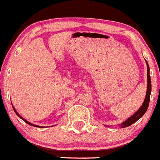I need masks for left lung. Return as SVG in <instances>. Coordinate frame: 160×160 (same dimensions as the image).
Segmentation results:
<instances>
[{"mask_svg":"<svg viewBox=\"0 0 160 160\" xmlns=\"http://www.w3.org/2000/svg\"><path fill=\"white\" fill-rule=\"evenodd\" d=\"M146 64H147V92H146V96L144 101H143V104L140 106V108L134 114H133V115H131V117L128 118V119H126L124 122H123L121 124H119V127H121L122 128H124L128 127L131 126V124H133L135 123L137 121H138L139 119L143 116L145 114V112H147V108L149 106V102H150V93H151V80H150V67L148 65V63L145 60ZM106 127H109V126L106 125Z\"/></svg>","mask_w":160,"mask_h":160,"instance_id":"left-lung-1","label":"left lung"}]
</instances>
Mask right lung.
<instances>
[{
    "mask_svg": "<svg viewBox=\"0 0 160 160\" xmlns=\"http://www.w3.org/2000/svg\"><path fill=\"white\" fill-rule=\"evenodd\" d=\"M12 106H13V111H14V112H15V113L17 114V116H18L19 118H20L22 119V121H24V122H25L26 123H27L28 124H29V125H31V126H34V127H38V128H42V126H38V125H36V124H32V123H30V122H28V121H26L25 118H22V116H21V115H20V114H19L18 112H17V110H16V108H14V106H13V105H12Z\"/></svg>",
    "mask_w": 160,
    "mask_h": 160,
    "instance_id": "obj_1",
    "label": "right lung"
}]
</instances>
